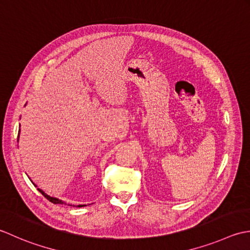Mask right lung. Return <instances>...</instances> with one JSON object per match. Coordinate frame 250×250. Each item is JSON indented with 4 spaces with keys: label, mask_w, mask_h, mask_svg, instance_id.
<instances>
[{
    "label": "right lung",
    "mask_w": 250,
    "mask_h": 250,
    "mask_svg": "<svg viewBox=\"0 0 250 250\" xmlns=\"http://www.w3.org/2000/svg\"><path fill=\"white\" fill-rule=\"evenodd\" d=\"M20 127V126H19ZM19 135H20V128H19V132H18V140H19ZM33 183V182H32ZM34 185V183H33ZM35 186V185H34ZM37 187V186H35ZM39 190V192H41L42 193V194L44 195V197H46L47 200L49 201V202H52V203H54V204H65L63 201H61V200H59V198H57V197H53V196H49V195H47L46 193H45L43 190H41V189H38ZM71 206V205H70ZM82 206H86V205H79V207H82Z\"/></svg>",
    "instance_id": "right-lung-1"
}]
</instances>
